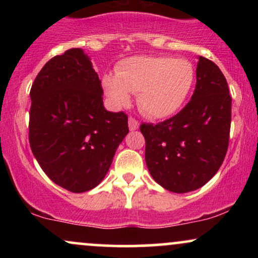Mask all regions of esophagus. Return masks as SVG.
Instances as JSON below:
<instances>
[{"label": "esophagus", "instance_id": "1", "mask_svg": "<svg viewBox=\"0 0 258 258\" xmlns=\"http://www.w3.org/2000/svg\"><path fill=\"white\" fill-rule=\"evenodd\" d=\"M128 127L131 131H136V130H138L139 127V122L136 119H133V117H130L128 119Z\"/></svg>", "mask_w": 258, "mask_h": 258}]
</instances>
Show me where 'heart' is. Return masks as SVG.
<instances>
[{
	"instance_id": "b5f03b06",
	"label": "heart",
	"mask_w": 258,
	"mask_h": 258,
	"mask_svg": "<svg viewBox=\"0 0 258 258\" xmlns=\"http://www.w3.org/2000/svg\"><path fill=\"white\" fill-rule=\"evenodd\" d=\"M195 69L186 59L136 55L121 60L116 75L105 74L102 86L115 109L131 102L137 93V105L152 119H165L177 112L190 94Z\"/></svg>"
}]
</instances>
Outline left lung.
Wrapping results in <instances>:
<instances>
[{"label":"left lung","instance_id":"left-lung-1","mask_svg":"<svg viewBox=\"0 0 258 258\" xmlns=\"http://www.w3.org/2000/svg\"><path fill=\"white\" fill-rule=\"evenodd\" d=\"M191 99L164 122L142 123L148 170L162 188L188 193L206 184L221 167L228 149L232 97L214 61L198 57Z\"/></svg>","mask_w":258,"mask_h":258}]
</instances>
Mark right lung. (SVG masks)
I'll list each match as a JSON object with an SVG mask.
<instances>
[{
  "label": "right lung",
  "instance_id": "add662e5",
  "mask_svg": "<svg viewBox=\"0 0 258 258\" xmlns=\"http://www.w3.org/2000/svg\"><path fill=\"white\" fill-rule=\"evenodd\" d=\"M102 96L98 74L81 48L53 57L32 84V154L55 184L73 193L102 182L128 133L127 115L106 110Z\"/></svg>",
  "mask_w": 258,
  "mask_h": 258
}]
</instances>
